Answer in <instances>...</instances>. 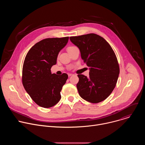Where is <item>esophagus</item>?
Masks as SVG:
<instances>
[{
    "label": "esophagus",
    "instance_id": "1",
    "mask_svg": "<svg viewBox=\"0 0 145 145\" xmlns=\"http://www.w3.org/2000/svg\"><path fill=\"white\" fill-rule=\"evenodd\" d=\"M73 75V74H72V73H69L68 74V76L69 77H70V76H72Z\"/></svg>",
    "mask_w": 145,
    "mask_h": 145
}]
</instances>
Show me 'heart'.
<instances>
[{"instance_id": "1", "label": "heart", "mask_w": 145, "mask_h": 145, "mask_svg": "<svg viewBox=\"0 0 145 145\" xmlns=\"http://www.w3.org/2000/svg\"><path fill=\"white\" fill-rule=\"evenodd\" d=\"M74 47H75V46H69V47L67 48V50H68V51H69L70 50H71L72 49H73V48H74Z\"/></svg>"}]
</instances>
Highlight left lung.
I'll return each instance as SVG.
<instances>
[{
  "label": "left lung",
  "instance_id": "left-lung-1",
  "mask_svg": "<svg viewBox=\"0 0 145 145\" xmlns=\"http://www.w3.org/2000/svg\"><path fill=\"white\" fill-rule=\"evenodd\" d=\"M80 49L81 58L89 67V76L78 74L80 96L92 103L106 99L115 88L119 74L116 56L107 41L96 34L71 37Z\"/></svg>",
  "mask_w": 145,
  "mask_h": 145
}]
</instances>
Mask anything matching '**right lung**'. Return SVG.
I'll use <instances>...</instances> for the list:
<instances>
[{"mask_svg": "<svg viewBox=\"0 0 145 145\" xmlns=\"http://www.w3.org/2000/svg\"><path fill=\"white\" fill-rule=\"evenodd\" d=\"M69 37L46 38L35 44L28 52L22 69V84L26 91L39 106L50 108L61 99L60 92L68 76L52 74L59 51Z\"/></svg>", "mask_w": 145, "mask_h": 145, "instance_id": "right-lung-1", "label": "right lung"}]
</instances>
